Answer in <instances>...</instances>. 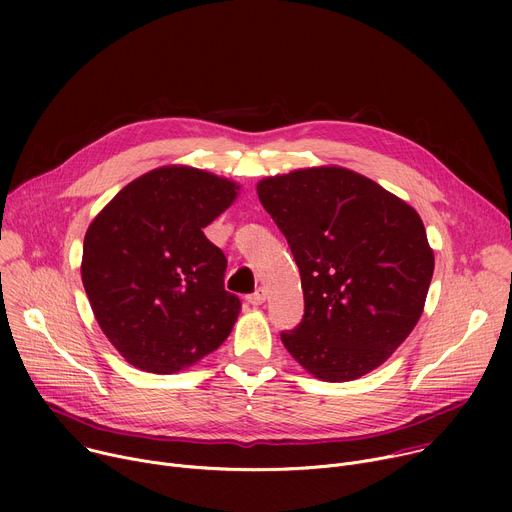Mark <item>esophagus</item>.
<instances>
[{
	"instance_id": "34e87169",
	"label": "esophagus",
	"mask_w": 512,
	"mask_h": 512,
	"mask_svg": "<svg viewBox=\"0 0 512 512\" xmlns=\"http://www.w3.org/2000/svg\"><path fill=\"white\" fill-rule=\"evenodd\" d=\"M247 302L251 304V306H261L263 302H265V289L263 287H259L255 294H251L249 298H247Z\"/></svg>"
}]
</instances>
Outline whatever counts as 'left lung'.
Instances as JSON below:
<instances>
[{
  "instance_id": "obj_1",
  "label": "left lung",
  "mask_w": 512,
  "mask_h": 512,
  "mask_svg": "<svg viewBox=\"0 0 512 512\" xmlns=\"http://www.w3.org/2000/svg\"><path fill=\"white\" fill-rule=\"evenodd\" d=\"M304 289V318L281 332L302 369L328 383L375 371L419 322L433 275L421 216L371 178L340 166L257 182Z\"/></svg>"
}]
</instances>
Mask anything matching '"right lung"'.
<instances>
[{"mask_svg":"<svg viewBox=\"0 0 512 512\" xmlns=\"http://www.w3.org/2000/svg\"><path fill=\"white\" fill-rule=\"evenodd\" d=\"M241 186L192 166H162L121 188L93 218L81 277L93 314L135 369L174 375L221 346L241 310L227 259L204 237Z\"/></svg>","mask_w":512,"mask_h":512,"instance_id":"right-lung-1","label":"right lung"}]
</instances>
